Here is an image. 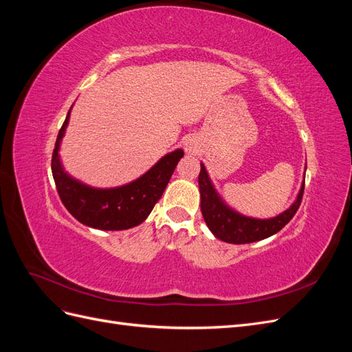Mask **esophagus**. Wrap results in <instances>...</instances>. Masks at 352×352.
<instances>
[{"instance_id":"34e87169","label":"esophagus","mask_w":352,"mask_h":352,"mask_svg":"<svg viewBox=\"0 0 352 352\" xmlns=\"http://www.w3.org/2000/svg\"><path fill=\"white\" fill-rule=\"evenodd\" d=\"M188 150H189V148H186V151H188Z\"/></svg>"}]
</instances>
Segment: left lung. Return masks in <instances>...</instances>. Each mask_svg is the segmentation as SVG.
Masks as SVG:
<instances>
[{
  "mask_svg": "<svg viewBox=\"0 0 352 352\" xmlns=\"http://www.w3.org/2000/svg\"><path fill=\"white\" fill-rule=\"evenodd\" d=\"M201 192V212L212 235L228 243H251L269 238L283 229L295 216L302 201L304 184L294 204L273 219H252L245 217L229 208L217 195L214 186L207 175L204 164H201L198 176Z\"/></svg>",
  "mask_w": 352,
  "mask_h": 352,
  "instance_id": "8db88e82",
  "label": "left lung"
}]
</instances>
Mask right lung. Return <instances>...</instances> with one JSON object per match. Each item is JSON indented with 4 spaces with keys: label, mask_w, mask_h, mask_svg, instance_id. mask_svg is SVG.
<instances>
[{
    "label": "right lung",
    "mask_w": 352,
    "mask_h": 352,
    "mask_svg": "<svg viewBox=\"0 0 352 352\" xmlns=\"http://www.w3.org/2000/svg\"><path fill=\"white\" fill-rule=\"evenodd\" d=\"M70 110L57 135L51 158V170L60 199L70 214L83 225L101 230H123L135 228L150 216L172 177L182 150L164 155L135 182L113 189H95L70 177L60 163L58 148L69 123Z\"/></svg>",
    "instance_id": "right-lung-1"
}]
</instances>
